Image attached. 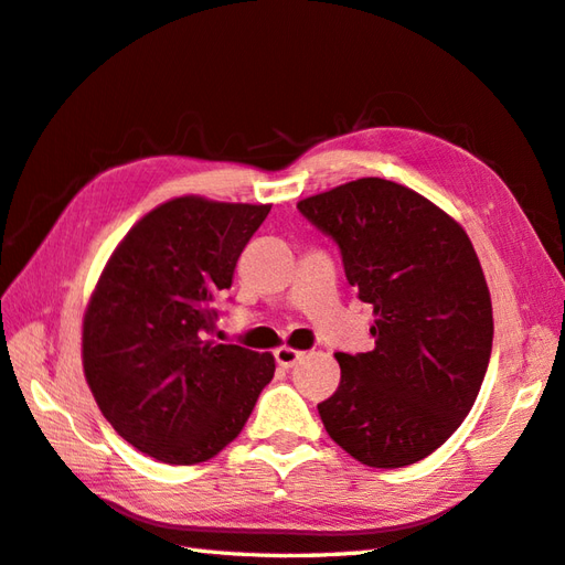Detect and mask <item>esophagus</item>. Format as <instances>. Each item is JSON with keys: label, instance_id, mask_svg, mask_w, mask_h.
Masks as SVG:
<instances>
[{"label": "esophagus", "instance_id": "34e87169", "mask_svg": "<svg viewBox=\"0 0 565 565\" xmlns=\"http://www.w3.org/2000/svg\"><path fill=\"white\" fill-rule=\"evenodd\" d=\"M302 351H295V349H287V347H282V349H278L275 351V363H278L280 367H292L299 359H302Z\"/></svg>", "mask_w": 565, "mask_h": 565}]
</instances>
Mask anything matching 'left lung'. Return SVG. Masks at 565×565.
<instances>
[{
  "label": "left lung",
  "mask_w": 565,
  "mask_h": 565,
  "mask_svg": "<svg viewBox=\"0 0 565 565\" xmlns=\"http://www.w3.org/2000/svg\"><path fill=\"white\" fill-rule=\"evenodd\" d=\"M339 246L347 280L373 305L375 349L337 353L324 429L373 468L434 454L480 393L492 305L473 244L451 216L397 182L363 178L297 204Z\"/></svg>",
  "instance_id": "obj_1"
}]
</instances>
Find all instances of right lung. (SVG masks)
<instances>
[{
    "instance_id": "1",
    "label": "right lung",
    "mask_w": 565,
    "mask_h": 565,
    "mask_svg": "<svg viewBox=\"0 0 565 565\" xmlns=\"http://www.w3.org/2000/svg\"><path fill=\"white\" fill-rule=\"evenodd\" d=\"M268 204L178 198L146 214L114 250L83 324V365L121 439L170 466L216 456L248 422L270 353L214 343L216 299Z\"/></svg>"
}]
</instances>
